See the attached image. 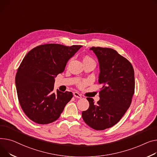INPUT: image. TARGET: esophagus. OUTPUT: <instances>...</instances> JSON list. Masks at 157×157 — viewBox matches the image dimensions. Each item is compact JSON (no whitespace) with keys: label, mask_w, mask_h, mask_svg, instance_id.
Instances as JSON below:
<instances>
[{"label":"esophagus","mask_w":157,"mask_h":157,"mask_svg":"<svg viewBox=\"0 0 157 157\" xmlns=\"http://www.w3.org/2000/svg\"><path fill=\"white\" fill-rule=\"evenodd\" d=\"M74 95H75V97L78 98H82V96H81V94H79V93H78V92H75V93H74Z\"/></svg>","instance_id":"1"}]
</instances>
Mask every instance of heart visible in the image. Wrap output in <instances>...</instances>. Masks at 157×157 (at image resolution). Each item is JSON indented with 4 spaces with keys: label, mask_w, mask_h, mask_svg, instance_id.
Returning <instances> with one entry per match:
<instances>
[{
    "label": "heart",
    "mask_w": 157,
    "mask_h": 157,
    "mask_svg": "<svg viewBox=\"0 0 157 157\" xmlns=\"http://www.w3.org/2000/svg\"><path fill=\"white\" fill-rule=\"evenodd\" d=\"M94 62V63H95V61H94L93 59L91 58V57H90L88 56H86L83 57V62ZM86 84H87V82L86 81H82L78 83V86L79 88H83L86 86Z\"/></svg>",
    "instance_id": "obj_1"
}]
</instances>
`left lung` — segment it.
<instances>
[{
	"mask_svg": "<svg viewBox=\"0 0 157 157\" xmlns=\"http://www.w3.org/2000/svg\"><path fill=\"white\" fill-rule=\"evenodd\" d=\"M98 57L100 72L98 83L100 100L94 103L87 98L90 106L82 117L90 127L104 130L116 124L126 112L134 93V69L131 62L112 48H90Z\"/></svg>",
	"mask_w": 157,
	"mask_h": 157,
	"instance_id": "8db88e82",
	"label": "left lung"
}]
</instances>
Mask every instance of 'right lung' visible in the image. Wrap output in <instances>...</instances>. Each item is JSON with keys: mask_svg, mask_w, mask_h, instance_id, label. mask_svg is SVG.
Segmentation results:
<instances>
[{"mask_svg": "<svg viewBox=\"0 0 157 157\" xmlns=\"http://www.w3.org/2000/svg\"><path fill=\"white\" fill-rule=\"evenodd\" d=\"M81 45L48 44L31 50L16 75L17 97L23 112L32 121L47 124L58 119L72 92L54 91L55 79L65 69L69 59Z\"/></svg>", "mask_w": 157, "mask_h": 157, "instance_id": "add662e5", "label": "right lung"}]
</instances>
